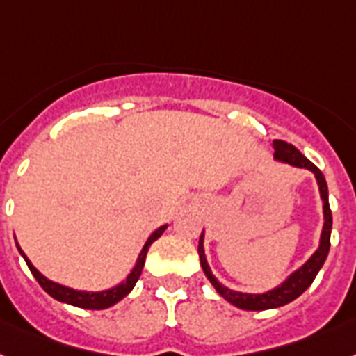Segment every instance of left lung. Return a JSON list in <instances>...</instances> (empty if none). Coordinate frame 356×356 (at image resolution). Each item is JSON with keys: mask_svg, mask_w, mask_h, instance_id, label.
Masks as SVG:
<instances>
[{"mask_svg": "<svg viewBox=\"0 0 356 356\" xmlns=\"http://www.w3.org/2000/svg\"><path fill=\"white\" fill-rule=\"evenodd\" d=\"M273 147H275V158H277L278 161L289 163V165L293 167H300V169H307V171H311L315 175L316 184H318L320 198H322V204H324V227H322V234H320V245L318 249L313 252V257H311L300 269H296L293 275H289L286 280L282 282L280 286L275 287V289L271 291H267V293H260V295L238 293V291L229 289L224 284H220L218 278L214 277L213 271H211L209 264H207V258H205L204 233L200 234L198 254L205 277L209 278V282L213 284L214 289L218 291L220 296H224L229 304L236 305V307L245 311L275 309V307H282V305L289 304V302H293L295 298H298V296L313 284L315 277L318 275L320 269H322L331 245V225H333V216H331L330 200H327V184H325L324 175H322V171H320L313 161L307 160V158H305L296 147L291 145V143L282 142V140H275V142H273Z\"/></svg>", "mask_w": 356, "mask_h": 356, "instance_id": "8db88e82", "label": "left lung"}]
</instances>
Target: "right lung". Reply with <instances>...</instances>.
I'll return each instance as SVG.
<instances>
[{
    "mask_svg": "<svg viewBox=\"0 0 356 356\" xmlns=\"http://www.w3.org/2000/svg\"><path fill=\"white\" fill-rule=\"evenodd\" d=\"M165 229H167V225H161V227H158L156 231L151 234V236L147 238V242H145V245H143L142 252L138 254L136 266L132 267V271L129 273V277L125 278L122 284H118V286L113 287V289L98 291V293L70 289V287H65V286H61V284H56V282L49 280V278H45L40 271H38L36 267L32 266V262L25 257V252L22 251V248H19L17 243L16 245H17V251H19V254L25 258V262H26V266H29V269H31L32 277L36 278L38 284H40V286L45 289V293H49L52 298H56V300H60V302H65V304L76 305V307H83V309H107V307H111V305H114L116 302L122 300L123 296H127L129 293L132 291V287L136 286L138 278H140V275H142L143 266H145L147 251H149V248H151V243L154 242V240H158V238L163 234V231H165Z\"/></svg>",
    "mask_w": 356,
    "mask_h": 356,
    "instance_id": "1",
    "label": "right lung"
}]
</instances>
